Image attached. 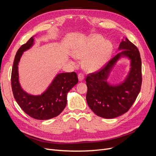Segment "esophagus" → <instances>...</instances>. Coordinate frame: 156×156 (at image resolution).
I'll list each match as a JSON object with an SVG mask.
<instances>
[{"instance_id": "1", "label": "esophagus", "mask_w": 156, "mask_h": 156, "mask_svg": "<svg viewBox=\"0 0 156 156\" xmlns=\"http://www.w3.org/2000/svg\"><path fill=\"white\" fill-rule=\"evenodd\" d=\"M78 79H79V80L80 81H83L84 79V75H83L82 73H79L78 74Z\"/></svg>"}]
</instances>
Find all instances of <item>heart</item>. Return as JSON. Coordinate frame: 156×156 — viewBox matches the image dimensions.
<instances>
[{
  "label": "heart",
  "instance_id": "heart-1",
  "mask_svg": "<svg viewBox=\"0 0 156 156\" xmlns=\"http://www.w3.org/2000/svg\"><path fill=\"white\" fill-rule=\"evenodd\" d=\"M103 40L102 36L93 35L74 50V55L77 58L86 57L84 63L89 71L101 68L109 58L112 45L110 41Z\"/></svg>",
  "mask_w": 156,
  "mask_h": 156
}]
</instances>
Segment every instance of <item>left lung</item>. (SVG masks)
I'll use <instances>...</instances> for the list:
<instances>
[{"mask_svg": "<svg viewBox=\"0 0 156 156\" xmlns=\"http://www.w3.org/2000/svg\"><path fill=\"white\" fill-rule=\"evenodd\" d=\"M119 49H123L95 72L89 73L87 101L95 114L105 119H113L124 114L133 105L142 84V64L138 48L126 38L122 40ZM122 55L131 60V71L126 81L120 86H111L106 79L116 60Z\"/></svg>", "mask_w": 156, "mask_h": 156, "instance_id": "8db88e82", "label": "left lung"}]
</instances>
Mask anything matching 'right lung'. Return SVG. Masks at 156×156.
Returning <instances> with one entry per match:
<instances>
[{
    "label": "right lung",
    "mask_w": 156,
    "mask_h": 156,
    "mask_svg": "<svg viewBox=\"0 0 156 156\" xmlns=\"http://www.w3.org/2000/svg\"><path fill=\"white\" fill-rule=\"evenodd\" d=\"M34 36L22 45L16 53L11 75L14 98L26 114L37 120H48L57 116L67 104V93L78 83L75 72L56 75L48 90L41 96H31L22 90L18 76V64L23 53L33 45Z\"/></svg>",
    "instance_id": "right-lung-1"
}]
</instances>
